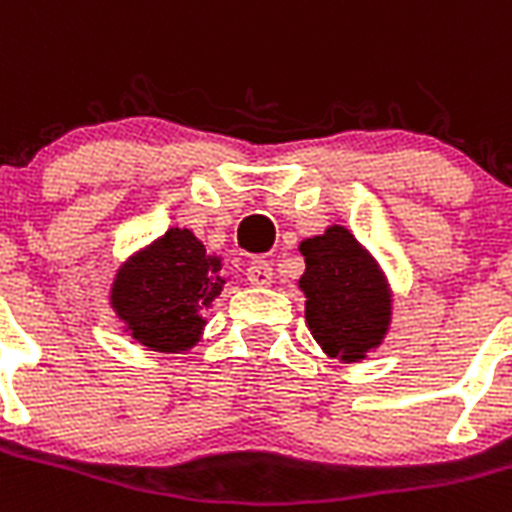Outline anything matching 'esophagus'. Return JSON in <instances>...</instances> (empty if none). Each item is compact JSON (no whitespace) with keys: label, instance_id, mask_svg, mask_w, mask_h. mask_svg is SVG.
Masks as SVG:
<instances>
[{"label":"esophagus","instance_id":"obj_1","mask_svg":"<svg viewBox=\"0 0 512 512\" xmlns=\"http://www.w3.org/2000/svg\"><path fill=\"white\" fill-rule=\"evenodd\" d=\"M247 281H250V286L255 288H268L270 283H273V268H270V262L265 260L252 262L250 268H247Z\"/></svg>","mask_w":512,"mask_h":512}]
</instances>
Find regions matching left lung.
<instances>
[{"mask_svg":"<svg viewBox=\"0 0 512 512\" xmlns=\"http://www.w3.org/2000/svg\"><path fill=\"white\" fill-rule=\"evenodd\" d=\"M306 270V324L319 348L342 363H358L379 348L391 322V291L379 262L345 226L301 242Z\"/></svg>","mask_w":512,"mask_h":512,"instance_id":"left-lung-1","label":"left lung"}]
</instances>
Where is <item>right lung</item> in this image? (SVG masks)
I'll use <instances>...</instances> for the list:
<instances>
[{
  "label": "right lung",
  "mask_w": 512,
  "mask_h": 512,
  "mask_svg": "<svg viewBox=\"0 0 512 512\" xmlns=\"http://www.w3.org/2000/svg\"><path fill=\"white\" fill-rule=\"evenodd\" d=\"M221 257L190 229H170L123 262L110 306L126 332L157 353H182L201 340L206 314L224 288Z\"/></svg>",
  "instance_id": "add662e5"
}]
</instances>
